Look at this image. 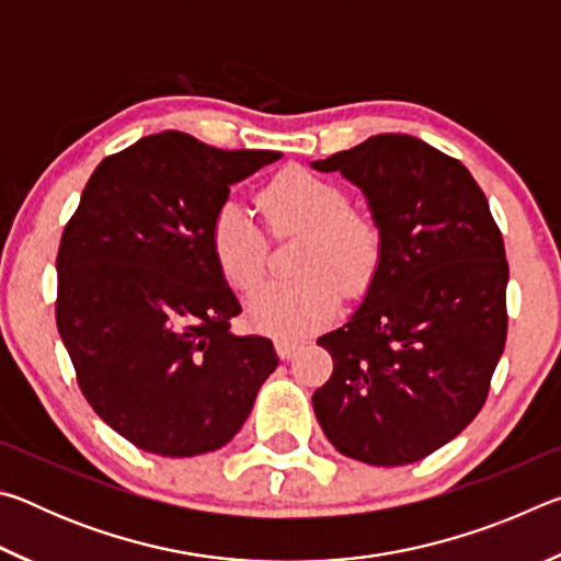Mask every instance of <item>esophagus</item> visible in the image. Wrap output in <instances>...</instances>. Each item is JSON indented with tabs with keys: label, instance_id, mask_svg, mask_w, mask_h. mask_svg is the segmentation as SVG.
I'll return each mask as SVG.
<instances>
[{
	"label": "esophagus",
	"instance_id": "obj_1",
	"mask_svg": "<svg viewBox=\"0 0 561 561\" xmlns=\"http://www.w3.org/2000/svg\"><path fill=\"white\" fill-rule=\"evenodd\" d=\"M301 346H304V344H301L299 339H287V336L274 339V348H277L279 358H291L294 354H297V351H299Z\"/></svg>",
	"mask_w": 561,
	"mask_h": 561
}]
</instances>
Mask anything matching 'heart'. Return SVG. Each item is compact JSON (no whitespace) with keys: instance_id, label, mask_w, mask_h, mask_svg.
I'll use <instances>...</instances> for the list:
<instances>
[{"instance_id":"1","label":"heart","mask_w":561,"mask_h":561,"mask_svg":"<svg viewBox=\"0 0 561 561\" xmlns=\"http://www.w3.org/2000/svg\"><path fill=\"white\" fill-rule=\"evenodd\" d=\"M274 237L301 234L294 282L264 284L247 299L254 327L274 334H301L334 314L339 294H364L383 254L381 227L371 215L348 207L339 183L304 168L274 175L257 197ZM210 250L222 277L237 291H250L264 277L267 240L242 205L217 207L210 220Z\"/></svg>"}]
</instances>
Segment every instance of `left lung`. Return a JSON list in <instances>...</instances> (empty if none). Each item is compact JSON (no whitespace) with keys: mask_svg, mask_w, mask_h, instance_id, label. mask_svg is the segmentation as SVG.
<instances>
[{"mask_svg":"<svg viewBox=\"0 0 561 561\" xmlns=\"http://www.w3.org/2000/svg\"><path fill=\"white\" fill-rule=\"evenodd\" d=\"M311 168L360 187L383 234L360 307L317 339L334 358L317 421L346 458L423 460L480 413L505 348L500 227L470 170L421 138L381 133Z\"/></svg>","mask_w":561,"mask_h":561,"instance_id":"8db88e82","label":"left lung"}]
</instances>
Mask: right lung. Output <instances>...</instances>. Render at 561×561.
<instances>
[{"mask_svg":"<svg viewBox=\"0 0 561 561\" xmlns=\"http://www.w3.org/2000/svg\"><path fill=\"white\" fill-rule=\"evenodd\" d=\"M277 150H220L180 130L140 138L93 170L56 257V327L93 411L136 448H222L279 358L232 334L242 311L210 250L230 185Z\"/></svg>","mask_w":561,"mask_h":561,"instance_id":"1","label":"right lung"}]
</instances>
